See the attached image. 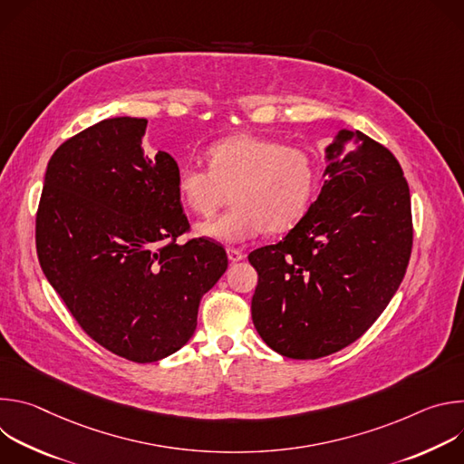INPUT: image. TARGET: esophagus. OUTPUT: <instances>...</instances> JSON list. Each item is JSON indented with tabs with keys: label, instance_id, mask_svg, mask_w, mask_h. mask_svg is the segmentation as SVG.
Masks as SVG:
<instances>
[{
	"label": "esophagus",
	"instance_id": "34e87169",
	"mask_svg": "<svg viewBox=\"0 0 464 464\" xmlns=\"http://www.w3.org/2000/svg\"><path fill=\"white\" fill-rule=\"evenodd\" d=\"M244 253L240 251V249H235V247H227V258L231 260V262H240V260H244Z\"/></svg>",
	"mask_w": 464,
	"mask_h": 464
}]
</instances>
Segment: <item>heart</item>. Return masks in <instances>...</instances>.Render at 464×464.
Listing matches in <instances>:
<instances>
[{
    "label": "heart",
    "mask_w": 464,
    "mask_h": 464,
    "mask_svg": "<svg viewBox=\"0 0 464 464\" xmlns=\"http://www.w3.org/2000/svg\"><path fill=\"white\" fill-rule=\"evenodd\" d=\"M209 169L187 165L178 174L181 202L200 217L213 215L231 190L235 204L224 215L196 226V235L240 244L292 229L308 211L317 185L312 156L279 141L240 134L208 150Z\"/></svg>",
    "instance_id": "obj_1"
}]
</instances>
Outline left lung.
I'll list each match as a JSON object with an SVG mask.
<instances>
[{
  "mask_svg": "<svg viewBox=\"0 0 464 464\" xmlns=\"http://www.w3.org/2000/svg\"><path fill=\"white\" fill-rule=\"evenodd\" d=\"M323 187L283 240L249 253L251 317L276 353L315 360L356 342L399 290L413 244L396 158L360 130L324 149Z\"/></svg>",
  "mask_w": 464,
  "mask_h": 464,
  "instance_id": "8db88e82",
  "label": "left lung"
}]
</instances>
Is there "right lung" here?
<instances>
[{"label":"right lung","mask_w":464,"mask_h":464,"mask_svg":"<svg viewBox=\"0 0 464 464\" xmlns=\"http://www.w3.org/2000/svg\"><path fill=\"white\" fill-rule=\"evenodd\" d=\"M147 119H104L51 156L36 215L40 266L84 333L152 363L194 334L198 306L227 270L226 249L187 231L178 163L145 156Z\"/></svg>","instance_id":"1"}]
</instances>
